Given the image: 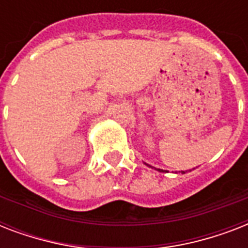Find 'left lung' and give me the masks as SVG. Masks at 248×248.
<instances>
[{"instance_id": "obj_1", "label": "left lung", "mask_w": 248, "mask_h": 248, "mask_svg": "<svg viewBox=\"0 0 248 248\" xmlns=\"http://www.w3.org/2000/svg\"><path fill=\"white\" fill-rule=\"evenodd\" d=\"M158 171H161V170H159V169H158ZM162 171H163V170H162ZM181 172H185V171H181Z\"/></svg>"}]
</instances>
